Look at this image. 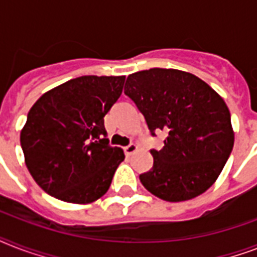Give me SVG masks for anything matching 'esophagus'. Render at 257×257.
Masks as SVG:
<instances>
[{
  "instance_id": "34e87169",
  "label": "esophagus",
  "mask_w": 257,
  "mask_h": 257,
  "mask_svg": "<svg viewBox=\"0 0 257 257\" xmlns=\"http://www.w3.org/2000/svg\"><path fill=\"white\" fill-rule=\"evenodd\" d=\"M137 151V145L136 144H129L124 148V152L126 156H131L132 153H135Z\"/></svg>"
}]
</instances>
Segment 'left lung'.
I'll list each match as a JSON object with an SVG mask.
<instances>
[{
    "instance_id": "8db88e82",
    "label": "left lung",
    "mask_w": 257,
    "mask_h": 257,
    "mask_svg": "<svg viewBox=\"0 0 257 257\" xmlns=\"http://www.w3.org/2000/svg\"><path fill=\"white\" fill-rule=\"evenodd\" d=\"M124 93L144 114L152 136L167 133L164 147L151 151L153 167L140 175L141 184L171 203L212 187L235 141L223 98L195 74L161 68L129 74Z\"/></svg>"
}]
</instances>
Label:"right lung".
Returning <instances> with one entry per match:
<instances>
[{"instance_id": "right-lung-1", "label": "right lung", "mask_w": 257, "mask_h": 257, "mask_svg": "<svg viewBox=\"0 0 257 257\" xmlns=\"http://www.w3.org/2000/svg\"><path fill=\"white\" fill-rule=\"evenodd\" d=\"M124 81L125 76H81L30 108L20 141L30 175L48 195L88 204L106 193L125 155L109 145L104 117Z\"/></svg>"}]
</instances>
